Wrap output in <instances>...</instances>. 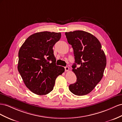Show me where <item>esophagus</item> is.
<instances>
[{"instance_id":"esophagus-1","label":"esophagus","mask_w":122,"mask_h":122,"mask_svg":"<svg viewBox=\"0 0 122 122\" xmlns=\"http://www.w3.org/2000/svg\"><path fill=\"white\" fill-rule=\"evenodd\" d=\"M64 68H65V71H69V69L68 66H65L64 67Z\"/></svg>"}]
</instances>
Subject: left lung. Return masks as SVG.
I'll return each mask as SVG.
<instances>
[{"label": "left lung", "instance_id": "1", "mask_svg": "<svg viewBox=\"0 0 122 122\" xmlns=\"http://www.w3.org/2000/svg\"><path fill=\"white\" fill-rule=\"evenodd\" d=\"M65 35L74 50L75 63L72 67L76 76V83L69 86V90L76 96L87 95L103 77L106 65L105 53L99 40L88 32L75 30L66 32Z\"/></svg>", "mask_w": 122, "mask_h": 122}]
</instances>
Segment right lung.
<instances>
[{"mask_svg":"<svg viewBox=\"0 0 122 122\" xmlns=\"http://www.w3.org/2000/svg\"><path fill=\"white\" fill-rule=\"evenodd\" d=\"M60 33L42 32L27 38L18 53V70L25 86L38 95L53 89L57 77L64 72L56 64L53 47L60 39Z\"/></svg>","mask_w":122,"mask_h":122,"instance_id":"right-lung-1","label":"right lung"}]
</instances>
